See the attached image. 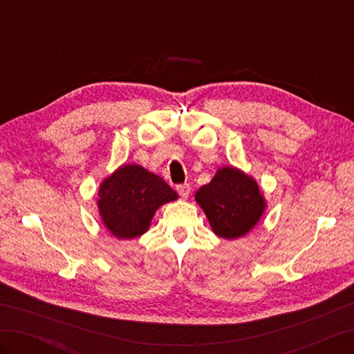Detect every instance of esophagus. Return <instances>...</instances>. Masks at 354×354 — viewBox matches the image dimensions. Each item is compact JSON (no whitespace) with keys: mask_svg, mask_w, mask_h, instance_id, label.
Masks as SVG:
<instances>
[{"mask_svg":"<svg viewBox=\"0 0 354 354\" xmlns=\"http://www.w3.org/2000/svg\"><path fill=\"white\" fill-rule=\"evenodd\" d=\"M177 192H178V195H180L181 198H183V199L189 198V195H190V185H187V183L178 185V186H177Z\"/></svg>","mask_w":354,"mask_h":354,"instance_id":"esophagus-1","label":"esophagus"}]
</instances>
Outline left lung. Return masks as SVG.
Instances as JSON below:
<instances>
[{
  "label": "left lung",
  "mask_w": 354,
  "mask_h": 354,
  "mask_svg": "<svg viewBox=\"0 0 354 354\" xmlns=\"http://www.w3.org/2000/svg\"><path fill=\"white\" fill-rule=\"evenodd\" d=\"M214 233L234 239L248 233L264 211V199L255 181L233 167L217 171L208 185L196 192Z\"/></svg>",
  "instance_id": "left-lung-1"
}]
</instances>
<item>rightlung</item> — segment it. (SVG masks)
<instances>
[{
    "instance_id": "1",
    "label": "right lung",
    "mask_w": 354,
    "mask_h": 354,
    "mask_svg": "<svg viewBox=\"0 0 354 354\" xmlns=\"http://www.w3.org/2000/svg\"><path fill=\"white\" fill-rule=\"evenodd\" d=\"M177 199L162 177L140 165H124L106 178L99 190V209L104 226L116 238L133 239L143 234L155 211Z\"/></svg>"
}]
</instances>
